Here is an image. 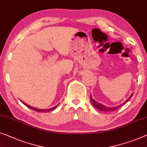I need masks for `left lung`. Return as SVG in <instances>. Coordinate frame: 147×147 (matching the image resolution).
I'll return each instance as SVG.
<instances>
[{"label": "left lung", "instance_id": "8db88e82", "mask_svg": "<svg viewBox=\"0 0 147 147\" xmlns=\"http://www.w3.org/2000/svg\"><path fill=\"white\" fill-rule=\"evenodd\" d=\"M133 94H132L131 95V97H129V98L127 99V101L125 102V103H123L122 105H124L125 104L127 103V102H128L129 101V99L131 98V97L133 96ZM90 99H91V103H92V105H93V107H95L97 109L100 110V111H115L117 109H118L120 107V106H121V105H119V106H117V107H106V106H105V105H102V104H100L99 103H97V102L95 101L94 99H92V97H90Z\"/></svg>", "mask_w": 147, "mask_h": 147}]
</instances>
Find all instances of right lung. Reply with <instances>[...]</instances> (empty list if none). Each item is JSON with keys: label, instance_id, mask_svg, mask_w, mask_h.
Instances as JSON below:
<instances>
[{"label": "right lung", "instance_id": "1", "mask_svg": "<svg viewBox=\"0 0 147 147\" xmlns=\"http://www.w3.org/2000/svg\"><path fill=\"white\" fill-rule=\"evenodd\" d=\"M25 105L26 106H27L28 107V108H30V109H32V110H34V111H38V112H48V111H52V110H54V109H56V108L57 107V106H58V105H56L55 106V107H52V108H51V109H36V108H34V107H30V106H29V105H26V104H25V103H24Z\"/></svg>", "mask_w": 147, "mask_h": 147}]
</instances>
